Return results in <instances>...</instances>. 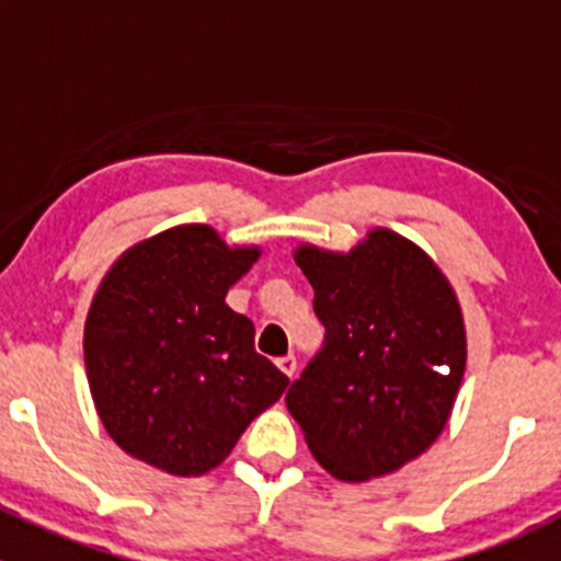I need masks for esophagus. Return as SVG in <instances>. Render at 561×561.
Instances as JSON below:
<instances>
[{"label":"esophagus","instance_id":"1","mask_svg":"<svg viewBox=\"0 0 561 561\" xmlns=\"http://www.w3.org/2000/svg\"><path fill=\"white\" fill-rule=\"evenodd\" d=\"M276 366H279V369H282V375L293 377V375H296V369H298V364H296V355H282V358L276 360Z\"/></svg>","mask_w":561,"mask_h":561}]
</instances>
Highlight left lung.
I'll return each instance as SVG.
<instances>
[{
  "label": "left lung",
  "mask_w": 561,
  "mask_h": 561,
  "mask_svg": "<svg viewBox=\"0 0 561 561\" xmlns=\"http://www.w3.org/2000/svg\"><path fill=\"white\" fill-rule=\"evenodd\" d=\"M325 347L287 390V410L328 474L382 478L445 432L467 371L463 309L432 254L390 228L347 252L298 244Z\"/></svg>",
  "instance_id": "1"
}]
</instances>
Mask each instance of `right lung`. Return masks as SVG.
I'll use <instances>...</instances> for the list:
<instances>
[{
    "label": "right lung",
    "mask_w": 561,
    "mask_h": 561,
    "mask_svg": "<svg viewBox=\"0 0 561 561\" xmlns=\"http://www.w3.org/2000/svg\"><path fill=\"white\" fill-rule=\"evenodd\" d=\"M260 254L186 222L135 241L105 271L83 360L94 410L124 454L175 478L211 472L290 386L254 353L252 320L225 304Z\"/></svg>",
    "instance_id": "add662e5"
}]
</instances>
